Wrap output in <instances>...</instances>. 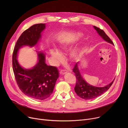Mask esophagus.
Listing matches in <instances>:
<instances>
[{
	"instance_id": "34e87169",
	"label": "esophagus",
	"mask_w": 128,
	"mask_h": 128,
	"mask_svg": "<svg viewBox=\"0 0 128 128\" xmlns=\"http://www.w3.org/2000/svg\"><path fill=\"white\" fill-rule=\"evenodd\" d=\"M67 72H68V71L66 70H61L60 72V75H64V74H66Z\"/></svg>"
}]
</instances>
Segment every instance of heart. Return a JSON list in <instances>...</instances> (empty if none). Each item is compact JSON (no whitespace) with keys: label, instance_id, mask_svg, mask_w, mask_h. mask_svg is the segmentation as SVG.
<instances>
[{"label":"heart","instance_id":"heart-1","mask_svg":"<svg viewBox=\"0 0 128 128\" xmlns=\"http://www.w3.org/2000/svg\"><path fill=\"white\" fill-rule=\"evenodd\" d=\"M76 40V38L72 39H68V40H62L60 42V45L59 46L60 50H65L68 48H69L70 46ZM50 54L54 62L56 64L60 63L62 60V56L60 52L56 48H51L49 50ZM81 54V51L80 49H76L74 50L71 52V56L72 58H78Z\"/></svg>","mask_w":128,"mask_h":128}]
</instances>
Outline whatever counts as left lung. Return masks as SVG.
I'll return each instance as SVG.
<instances>
[{"label": "left lung", "instance_id": "1", "mask_svg": "<svg viewBox=\"0 0 128 128\" xmlns=\"http://www.w3.org/2000/svg\"><path fill=\"white\" fill-rule=\"evenodd\" d=\"M93 28L96 30L98 34L105 41L114 45V43L111 39L103 30H100L95 26H93ZM72 71L75 73L77 79L76 86L74 88L75 91L80 98L84 100L93 99L101 96L102 94L109 89L114 81V79L112 82L103 87L93 86L87 83L82 77L79 70L78 63L75 64L73 68Z\"/></svg>", "mask_w": 128, "mask_h": 128}]
</instances>
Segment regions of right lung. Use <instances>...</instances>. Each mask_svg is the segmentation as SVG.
Listing matches in <instances>:
<instances>
[{
  "instance_id": "1",
  "label": "right lung",
  "mask_w": 128,
  "mask_h": 128,
  "mask_svg": "<svg viewBox=\"0 0 128 128\" xmlns=\"http://www.w3.org/2000/svg\"><path fill=\"white\" fill-rule=\"evenodd\" d=\"M45 28L46 24L40 23L25 30L18 39L12 55L13 70L20 89L26 96L39 100L46 99L52 94L59 77L58 70L46 64L44 51H36L38 62L30 69L22 67L17 58L20 49L24 46H34L38 44Z\"/></svg>"
}]
</instances>
